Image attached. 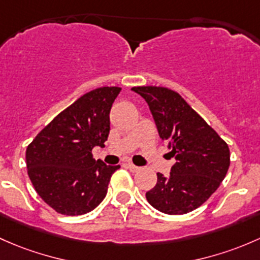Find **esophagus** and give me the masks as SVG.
<instances>
[{
    "label": "esophagus",
    "mask_w": 260,
    "mask_h": 260,
    "mask_svg": "<svg viewBox=\"0 0 260 260\" xmlns=\"http://www.w3.org/2000/svg\"><path fill=\"white\" fill-rule=\"evenodd\" d=\"M126 167L129 168V169H130L131 171H134V173H135V171H139V170H140V168L136 167V165H134L133 162H126Z\"/></svg>",
    "instance_id": "obj_1"
}]
</instances>
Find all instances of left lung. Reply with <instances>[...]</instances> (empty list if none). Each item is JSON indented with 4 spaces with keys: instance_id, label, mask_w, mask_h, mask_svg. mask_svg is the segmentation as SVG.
Instances as JSON below:
<instances>
[{
    "instance_id": "obj_1",
    "label": "left lung",
    "mask_w": 260,
    "mask_h": 260,
    "mask_svg": "<svg viewBox=\"0 0 260 260\" xmlns=\"http://www.w3.org/2000/svg\"><path fill=\"white\" fill-rule=\"evenodd\" d=\"M131 90L149 104L160 138L176 159L168 178L157 173L156 185L146 192V199L155 209L170 215L197 209L228 173V144L176 91L161 86Z\"/></svg>"
}]
</instances>
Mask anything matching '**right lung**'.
Here are the masks:
<instances>
[{
  "label": "right lung",
  "mask_w": 260,
  "mask_h": 260,
  "mask_svg": "<svg viewBox=\"0 0 260 260\" xmlns=\"http://www.w3.org/2000/svg\"><path fill=\"white\" fill-rule=\"evenodd\" d=\"M121 87H99L77 99L47 124L26 149L27 174L37 194L56 213L82 215L105 198L110 167L95 160L110 133L112 103Z\"/></svg>",
  "instance_id": "add662e5"
}]
</instances>
